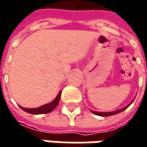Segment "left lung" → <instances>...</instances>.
<instances>
[{
  "label": "left lung",
  "instance_id": "8db88e82",
  "mask_svg": "<svg viewBox=\"0 0 147 147\" xmlns=\"http://www.w3.org/2000/svg\"><path fill=\"white\" fill-rule=\"evenodd\" d=\"M131 103H132V102H131ZM131 104H130V105H128L126 107H125V108H123V109H121V110H116V111H112V112H97V111H92V112H93L94 115H100V116H110V115H113L118 114V113H120V112H121V111L125 110V109H127V108L131 105Z\"/></svg>",
  "mask_w": 147,
  "mask_h": 147
}]
</instances>
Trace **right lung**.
<instances>
[{
  "instance_id": "add662e5",
  "label": "right lung",
  "mask_w": 147,
  "mask_h": 147,
  "mask_svg": "<svg viewBox=\"0 0 147 147\" xmlns=\"http://www.w3.org/2000/svg\"><path fill=\"white\" fill-rule=\"evenodd\" d=\"M60 97H61V92H59V94H58V96L56 97V99L53 101H52L51 103L44 105H42L41 107H38V108H35V109H26V108H23V107H21V106L20 107H21L22 110H23L24 111H26L27 113H30V114H33V115L47 114V113L53 111L58 106L59 100H60Z\"/></svg>"
}]
</instances>
